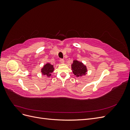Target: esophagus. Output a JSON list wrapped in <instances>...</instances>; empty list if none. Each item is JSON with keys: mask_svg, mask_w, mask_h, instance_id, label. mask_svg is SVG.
I'll return each instance as SVG.
<instances>
[{"mask_svg": "<svg viewBox=\"0 0 130 130\" xmlns=\"http://www.w3.org/2000/svg\"><path fill=\"white\" fill-rule=\"evenodd\" d=\"M60 62L61 63H64V60H63V59L61 58L60 60Z\"/></svg>", "mask_w": 130, "mask_h": 130, "instance_id": "obj_1", "label": "esophagus"}]
</instances>
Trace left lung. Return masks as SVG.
<instances>
[{
	"label": "left lung",
	"instance_id": "8db88e82",
	"mask_svg": "<svg viewBox=\"0 0 130 130\" xmlns=\"http://www.w3.org/2000/svg\"><path fill=\"white\" fill-rule=\"evenodd\" d=\"M72 69L73 73L77 77L85 75L87 72L86 67L82 62L76 60L73 61V63L72 64Z\"/></svg>",
	"mask_w": 130,
	"mask_h": 130
}]
</instances>
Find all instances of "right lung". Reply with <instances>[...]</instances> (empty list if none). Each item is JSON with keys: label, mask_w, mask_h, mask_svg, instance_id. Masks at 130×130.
<instances>
[{"label": "right lung", "mask_w": 130, "mask_h": 130, "mask_svg": "<svg viewBox=\"0 0 130 130\" xmlns=\"http://www.w3.org/2000/svg\"><path fill=\"white\" fill-rule=\"evenodd\" d=\"M54 69L53 65L50 64V63H46L42 69L41 72L43 75H46L48 76H50L51 75L50 73L53 72Z\"/></svg>", "instance_id": "add662e5"}]
</instances>
